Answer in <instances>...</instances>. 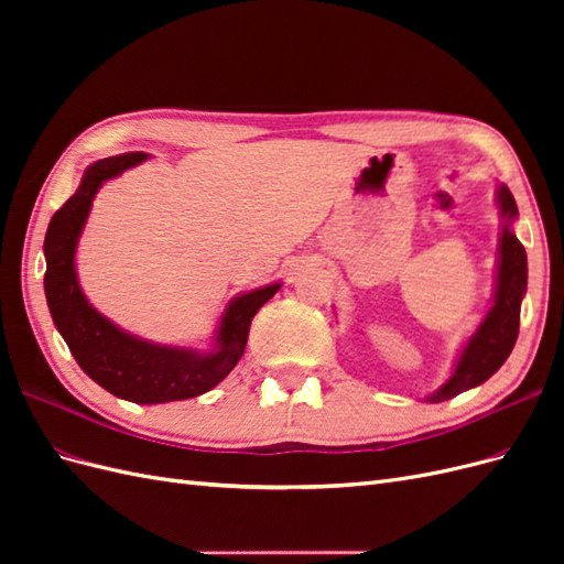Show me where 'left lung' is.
I'll return each mask as SVG.
<instances>
[{
    "label": "left lung",
    "instance_id": "1",
    "mask_svg": "<svg viewBox=\"0 0 564 564\" xmlns=\"http://www.w3.org/2000/svg\"><path fill=\"white\" fill-rule=\"evenodd\" d=\"M499 207L506 226L501 232V259L494 305L460 352L452 379L435 392L431 402L449 400L458 392L485 383L508 360L518 340L520 303L527 292V253L510 230V224L518 216V204L506 185L499 187Z\"/></svg>",
    "mask_w": 564,
    "mask_h": 564
}]
</instances>
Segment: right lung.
Listing matches in <instances>:
<instances>
[{"mask_svg":"<svg viewBox=\"0 0 564 564\" xmlns=\"http://www.w3.org/2000/svg\"><path fill=\"white\" fill-rule=\"evenodd\" d=\"M145 158V152H127L98 160L84 172L77 193L54 214L44 237V292L51 317L84 373L117 398L158 404L197 398L224 381L245 352L253 315L275 296L280 284L230 301L220 317L216 350L207 355L148 344L96 313L77 284L75 247L98 187Z\"/></svg>","mask_w":564,"mask_h":564,"instance_id":"right-lung-1","label":"right lung"}]
</instances>
